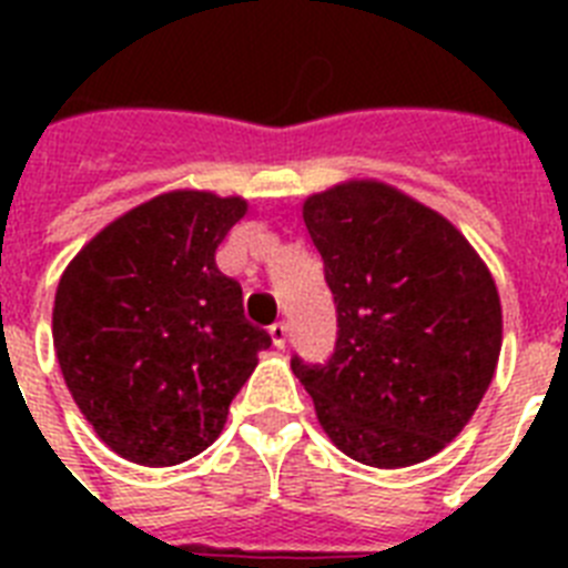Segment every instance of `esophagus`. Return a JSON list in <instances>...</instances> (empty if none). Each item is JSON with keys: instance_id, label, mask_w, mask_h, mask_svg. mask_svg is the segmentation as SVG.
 Here are the masks:
<instances>
[{"instance_id": "34e87169", "label": "esophagus", "mask_w": 568, "mask_h": 568, "mask_svg": "<svg viewBox=\"0 0 568 568\" xmlns=\"http://www.w3.org/2000/svg\"><path fill=\"white\" fill-rule=\"evenodd\" d=\"M270 338H273V344L278 346V349H284V344H287V324H284V321L273 324V327H270Z\"/></svg>"}]
</instances>
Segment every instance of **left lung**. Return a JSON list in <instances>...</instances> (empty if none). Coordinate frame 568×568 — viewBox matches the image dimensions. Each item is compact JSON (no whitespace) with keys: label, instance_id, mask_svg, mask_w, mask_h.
<instances>
[{"label":"left lung","instance_id":"left-lung-1","mask_svg":"<svg viewBox=\"0 0 568 568\" xmlns=\"http://www.w3.org/2000/svg\"><path fill=\"white\" fill-rule=\"evenodd\" d=\"M338 341L293 373L341 453L378 469L433 458L469 424L504 341L489 267L453 222L375 179L304 202Z\"/></svg>","mask_w":568,"mask_h":568}]
</instances>
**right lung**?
<instances>
[{
  "label": "right lung",
  "mask_w": 568,
  "mask_h": 568,
  "mask_svg": "<svg viewBox=\"0 0 568 568\" xmlns=\"http://www.w3.org/2000/svg\"><path fill=\"white\" fill-rule=\"evenodd\" d=\"M241 195L170 190L84 244L59 278L53 346L99 438L142 466H175L224 429L230 400L273 341L244 318L215 250Z\"/></svg>",
  "instance_id": "add662e5"
}]
</instances>
